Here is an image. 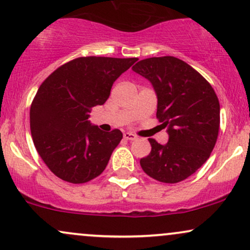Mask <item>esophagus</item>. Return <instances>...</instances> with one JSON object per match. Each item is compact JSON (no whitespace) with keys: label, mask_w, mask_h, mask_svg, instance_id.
<instances>
[{"label":"esophagus","mask_w":250,"mask_h":250,"mask_svg":"<svg viewBox=\"0 0 250 250\" xmlns=\"http://www.w3.org/2000/svg\"><path fill=\"white\" fill-rule=\"evenodd\" d=\"M123 137H125V140H129V141H134V140L136 139V136H135L134 134L128 133V131H125V133L123 134Z\"/></svg>","instance_id":"34e87169"}]
</instances>
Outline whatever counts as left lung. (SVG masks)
Masks as SVG:
<instances>
[{"label": "left lung", "instance_id": "obj_1", "mask_svg": "<svg viewBox=\"0 0 250 250\" xmlns=\"http://www.w3.org/2000/svg\"><path fill=\"white\" fill-rule=\"evenodd\" d=\"M133 70L153 84L157 95L156 117L169 134L165 146L149 139L151 151L140 165L154 180L181 182L213 151L220 128L219 99L210 83L177 57L142 60Z\"/></svg>", "mask_w": 250, "mask_h": 250}]
</instances>
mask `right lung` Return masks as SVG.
<instances>
[{
	"mask_svg": "<svg viewBox=\"0 0 250 250\" xmlns=\"http://www.w3.org/2000/svg\"><path fill=\"white\" fill-rule=\"evenodd\" d=\"M137 60L77 57L40 85L31 102L30 131L37 153L57 177L85 183L107 167L122 133L91 125L89 113L107 101L113 83Z\"/></svg>",
	"mask_w": 250,
	"mask_h": 250,
	"instance_id": "obj_1",
	"label": "right lung"
}]
</instances>
